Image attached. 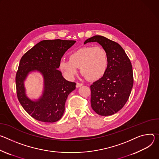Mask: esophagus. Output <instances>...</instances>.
I'll return each instance as SVG.
<instances>
[{
  "mask_svg": "<svg viewBox=\"0 0 159 159\" xmlns=\"http://www.w3.org/2000/svg\"><path fill=\"white\" fill-rule=\"evenodd\" d=\"M83 86V84H82V83H76V88H79V87H80V86Z\"/></svg>",
  "mask_w": 159,
  "mask_h": 159,
  "instance_id": "1",
  "label": "esophagus"
}]
</instances>
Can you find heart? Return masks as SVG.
Returning a JSON list of instances; mask_svg holds the SVG:
<instances>
[{
	"instance_id": "heart-1",
	"label": "heart",
	"mask_w": 159,
	"mask_h": 159,
	"mask_svg": "<svg viewBox=\"0 0 159 159\" xmlns=\"http://www.w3.org/2000/svg\"><path fill=\"white\" fill-rule=\"evenodd\" d=\"M109 56L101 46H86L73 51L69 60H61L59 68L69 79L78 73V68L83 76L91 81L101 79L109 67Z\"/></svg>"
}]
</instances>
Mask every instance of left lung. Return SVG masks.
Returning a JSON list of instances; mask_svg holds the SVG:
<instances>
[{
    "label": "left lung",
    "mask_w": 159,
    "mask_h": 159,
    "mask_svg": "<svg viewBox=\"0 0 159 159\" xmlns=\"http://www.w3.org/2000/svg\"><path fill=\"white\" fill-rule=\"evenodd\" d=\"M95 42L107 51L109 62L106 73L90 86L91 106L98 115L107 116L120 111L128 101L133 86V69L119 43L100 35L87 39L84 43Z\"/></svg>",
    "instance_id": "1"
}]
</instances>
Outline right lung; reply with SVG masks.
Returning <instances> with one entry per match:
<instances>
[{
	"label": "right lung",
	"instance_id": "1",
	"mask_svg": "<svg viewBox=\"0 0 159 159\" xmlns=\"http://www.w3.org/2000/svg\"><path fill=\"white\" fill-rule=\"evenodd\" d=\"M75 42L60 39L42 40L20 60L16 75L17 97L26 112L37 120L54 122L63 116L66 99L76 89V83L65 80L57 68L64 53ZM34 70L40 72L44 80L43 94L35 101L26 96L24 86L27 75Z\"/></svg>",
	"mask_w": 159,
	"mask_h": 159
}]
</instances>
